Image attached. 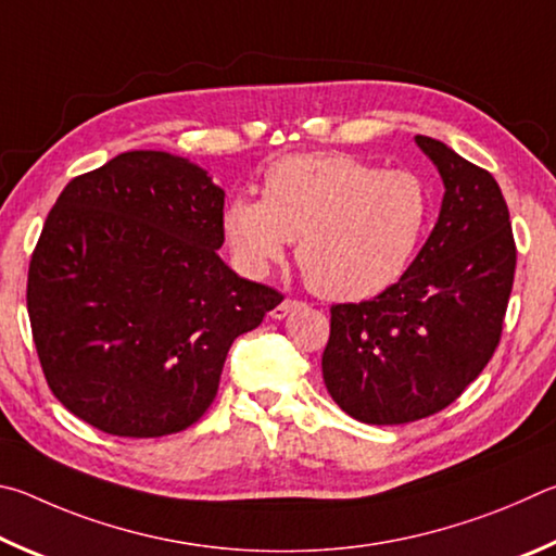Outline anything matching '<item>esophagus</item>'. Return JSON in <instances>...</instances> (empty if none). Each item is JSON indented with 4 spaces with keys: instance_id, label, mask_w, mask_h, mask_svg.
I'll list each match as a JSON object with an SVG mask.
<instances>
[{
    "instance_id": "1",
    "label": "esophagus",
    "mask_w": 556,
    "mask_h": 556,
    "mask_svg": "<svg viewBox=\"0 0 556 556\" xmlns=\"http://www.w3.org/2000/svg\"><path fill=\"white\" fill-rule=\"evenodd\" d=\"M300 307H305V303L303 300H293V298H286L283 303L280 305H276L270 309V317L273 319H283V317H288V315H293L295 309H300Z\"/></svg>"
}]
</instances>
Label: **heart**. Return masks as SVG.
<instances>
[{"mask_svg":"<svg viewBox=\"0 0 556 556\" xmlns=\"http://www.w3.org/2000/svg\"><path fill=\"white\" fill-rule=\"evenodd\" d=\"M430 214V188L413 170H381L346 153H300L270 165L261 200L229 204L224 233L251 276H263L298 241L315 293L362 300L403 276Z\"/></svg>","mask_w":556,"mask_h":556,"instance_id":"1","label":"heart"}]
</instances>
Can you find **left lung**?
Wrapping results in <instances>:
<instances>
[{
    "mask_svg": "<svg viewBox=\"0 0 556 556\" xmlns=\"http://www.w3.org/2000/svg\"><path fill=\"white\" fill-rule=\"evenodd\" d=\"M417 146L446 188L430 239L381 295L329 307L325 386L366 425L422 420L479 378L501 344L518 261L493 175L430 136Z\"/></svg>",
    "mask_w": 556,
    "mask_h": 556,
    "instance_id": "1",
    "label": "left lung"
}]
</instances>
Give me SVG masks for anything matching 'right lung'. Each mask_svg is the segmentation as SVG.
<instances>
[{
  "label": "right lung",
  "mask_w": 556,
  "mask_h": 556,
  "mask_svg": "<svg viewBox=\"0 0 556 556\" xmlns=\"http://www.w3.org/2000/svg\"><path fill=\"white\" fill-rule=\"evenodd\" d=\"M224 192L163 151H129L65 185L28 263L46 383L100 432L188 430L217 397L229 346L283 295L217 256Z\"/></svg>",
  "instance_id": "1"
}]
</instances>
